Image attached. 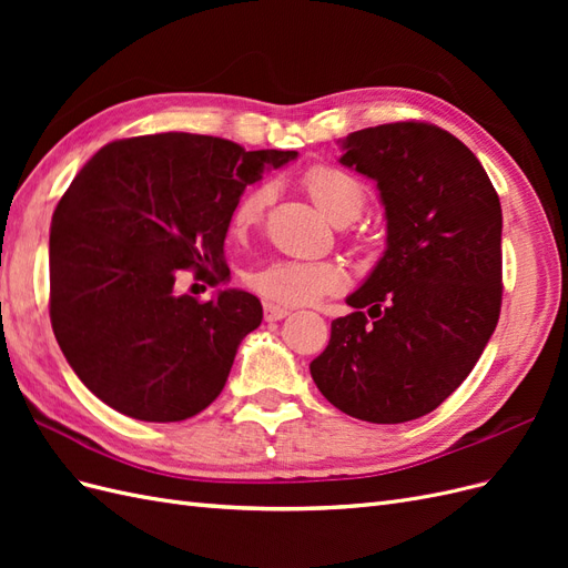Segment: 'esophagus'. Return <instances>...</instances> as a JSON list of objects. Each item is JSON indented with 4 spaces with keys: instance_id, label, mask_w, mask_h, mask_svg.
Wrapping results in <instances>:
<instances>
[{
    "instance_id": "esophagus-1",
    "label": "esophagus",
    "mask_w": 568,
    "mask_h": 568,
    "mask_svg": "<svg viewBox=\"0 0 568 568\" xmlns=\"http://www.w3.org/2000/svg\"><path fill=\"white\" fill-rule=\"evenodd\" d=\"M265 320L267 322H280L288 315V307H282V305H274V303H265Z\"/></svg>"
}]
</instances>
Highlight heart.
<instances>
[{
	"label": "heart",
	"mask_w": 568,
	"mask_h": 568,
	"mask_svg": "<svg viewBox=\"0 0 568 568\" xmlns=\"http://www.w3.org/2000/svg\"><path fill=\"white\" fill-rule=\"evenodd\" d=\"M307 194L332 222L355 220L365 205V186L346 170L315 165L303 175ZM272 199V184L263 182L239 199L232 227L242 232L263 217ZM346 284V272L326 261H272L248 274V286L277 305H307Z\"/></svg>",
	"instance_id": "obj_1"
}]
</instances>
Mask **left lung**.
Here are the masks:
<instances>
[{"label": "left lung", "instance_id": "8db88e82", "mask_svg": "<svg viewBox=\"0 0 568 568\" xmlns=\"http://www.w3.org/2000/svg\"><path fill=\"white\" fill-rule=\"evenodd\" d=\"M341 151V165L379 189L386 251L346 298L355 313L332 322L311 374L346 415L400 424L448 398L495 332L503 209L484 165L436 125L357 130Z\"/></svg>", "mask_w": 568, "mask_h": 568}]
</instances>
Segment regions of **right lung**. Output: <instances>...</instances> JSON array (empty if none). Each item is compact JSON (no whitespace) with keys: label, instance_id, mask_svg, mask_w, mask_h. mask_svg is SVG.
Wrapping results in <instances>:
<instances>
[{"label":"right lung","instance_id":"right-lung-1","mask_svg":"<svg viewBox=\"0 0 568 568\" xmlns=\"http://www.w3.org/2000/svg\"><path fill=\"white\" fill-rule=\"evenodd\" d=\"M296 156L163 132L111 142L82 165L51 217L49 317L99 400L140 422H182L217 398L263 305L242 288L201 303L178 294V274L222 272L246 184Z\"/></svg>","mask_w":568,"mask_h":568}]
</instances>
